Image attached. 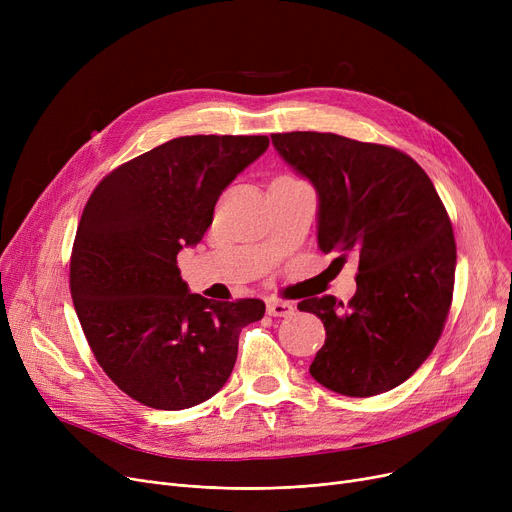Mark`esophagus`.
I'll return each mask as SVG.
<instances>
[{"instance_id":"obj_1","label":"esophagus","mask_w":512,"mask_h":512,"mask_svg":"<svg viewBox=\"0 0 512 512\" xmlns=\"http://www.w3.org/2000/svg\"><path fill=\"white\" fill-rule=\"evenodd\" d=\"M267 313L274 315V317H288L294 313V307L286 301H276V299H270L267 301Z\"/></svg>"}]
</instances>
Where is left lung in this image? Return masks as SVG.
<instances>
[{
  "label": "left lung",
  "instance_id": "8db88e82",
  "mask_svg": "<svg viewBox=\"0 0 512 512\" xmlns=\"http://www.w3.org/2000/svg\"><path fill=\"white\" fill-rule=\"evenodd\" d=\"M286 164L317 193L324 253L359 257L357 292L299 303L324 321L309 373L344 396L400 386L434 351L452 303L456 245L448 213L407 153L332 132L272 134Z\"/></svg>",
  "mask_w": 512,
  "mask_h": 512
}]
</instances>
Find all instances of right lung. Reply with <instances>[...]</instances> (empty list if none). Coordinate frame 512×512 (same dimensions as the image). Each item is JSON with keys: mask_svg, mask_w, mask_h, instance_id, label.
I'll list each match as a JSON object with an SVG mask.
<instances>
[{"mask_svg": "<svg viewBox=\"0 0 512 512\" xmlns=\"http://www.w3.org/2000/svg\"><path fill=\"white\" fill-rule=\"evenodd\" d=\"M270 147L267 137L195 134L172 139L107 174L80 218L70 292L91 351L141 405L191 409L220 392L240 330L259 299L209 301L176 265L213 222L224 188Z\"/></svg>", "mask_w": 512, "mask_h": 512, "instance_id": "1", "label": "right lung"}]
</instances>
